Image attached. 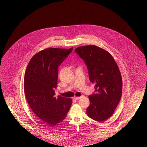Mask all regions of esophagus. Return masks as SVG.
<instances>
[{
	"label": "esophagus",
	"instance_id": "34e87169",
	"mask_svg": "<svg viewBox=\"0 0 147 147\" xmlns=\"http://www.w3.org/2000/svg\"><path fill=\"white\" fill-rule=\"evenodd\" d=\"M82 96H78V97H76L75 98V99L76 100H79L80 98H82Z\"/></svg>",
	"mask_w": 147,
	"mask_h": 147
}]
</instances>
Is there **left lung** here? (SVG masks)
<instances>
[{"label":"left lung","mask_w":147,"mask_h":147,"mask_svg":"<svg viewBox=\"0 0 147 147\" xmlns=\"http://www.w3.org/2000/svg\"><path fill=\"white\" fill-rule=\"evenodd\" d=\"M86 63L89 79L95 84L96 94L89 96L88 116L104 122L115 112L122 95V80L112 55L95 45L78 47L74 51Z\"/></svg>","instance_id":"obj_1"}]
</instances>
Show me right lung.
<instances>
[{
  "label": "right lung",
  "mask_w": 147,
  "mask_h": 147,
  "mask_svg": "<svg viewBox=\"0 0 147 147\" xmlns=\"http://www.w3.org/2000/svg\"><path fill=\"white\" fill-rule=\"evenodd\" d=\"M72 50H41L30 59L25 71L24 88L26 100L32 111L47 126L62 122L72 104L71 98L55 96L58 67Z\"/></svg>",
  "instance_id": "right-lung-1"
}]
</instances>
